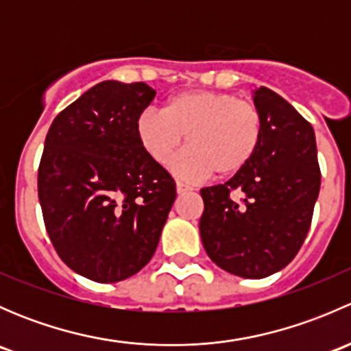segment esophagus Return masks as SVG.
Listing matches in <instances>:
<instances>
[{
	"instance_id": "obj_1",
	"label": "esophagus",
	"mask_w": 351,
	"mask_h": 351,
	"mask_svg": "<svg viewBox=\"0 0 351 351\" xmlns=\"http://www.w3.org/2000/svg\"><path fill=\"white\" fill-rule=\"evenodd\" d=\"M190 190H192V186H189V185H185V183H176V193H178V195H182V193H186V192H190Z\"/></svg>"
}]
</instances>
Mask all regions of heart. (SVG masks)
I'll use <instances>...</instances> for the list:
<instances>
[{
	"mask_svg": "<svg viewBox=\"0 0 351 351\" xmlns=\"http://www.w3.org/2000/svg\"><path fill=\"white\" fill-rule=\"evenodd\" d=\"M263 119L256 105L224 91L193 90L175 95L165 110H144L136 122L141 146L158 165H166L182 146L173 171L186 180L231 176L253 159Z\"/></svg>",
	"mask_w": 351,
	"mask_h": 351,
	"instance_id": "1",
	"label": "heart"
}]
</instances>
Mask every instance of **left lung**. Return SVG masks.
<instances>
[{
	"instance_id": "obj_1",
	"label": "left lung",
	"mask_w": 351,
	"mask_h": 351,
	"mask_svg": "<svg viewBox=\"0 0 351 351\" xmlns=\"http://www.w3.org/2000/svg\"><path fill=\"white\" fill-rule=\"evenodd\" d=\"M263 119L253 159L224 185L200 190V236L208 258L243 278H265L299 253L319 195L321 171L311 123L280 95L261 86Z\"/></svg>"
}]
</instances>
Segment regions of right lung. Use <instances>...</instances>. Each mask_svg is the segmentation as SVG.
<instances>
[{
	"mask_svg": "<svg viewBox=\"0 0 351 351\" xmlns=\"http://www.w3.org/2000/svg\"><path fill=\"white\" fill-rule=\"evenodd\" d=\"M156 91L101 81L59 113L38 166V200L56 251L100 284L125 280L158 247L176 186L141 146L136 122Z\"/></svg>",
	"mask_w": 351,
	"mask_h": 351,
	"instance_id": "add662e5",
	"label": "right lung"
}]
</instances>
